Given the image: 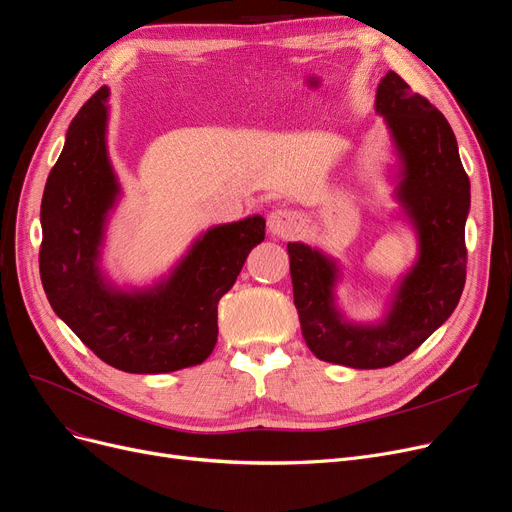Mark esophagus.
<instances>
[{"mask_svg": "<svg viewBox=\"0 0 512 512\" xmlns=\"http://www.w3.org/2000/svg\"><path fill=\"white\" fill-rule=\"evenodd\" d=\"M268 226L280 238H293L303 230V217L295 209H276L268 217Z\"/></svg>", "mask_w": 512, "mask_h": 512, "instance_id": "1", "label": "esophagus"}]
</instances>
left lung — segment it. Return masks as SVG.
Returning a JSON list of instances; mask_svg holds the SVG:
<instances>
[{"label":"left lung","instance_id":"left-lung-1","mask_svg":"<svg viewBox=\"0 0 512 512\" xmlns=\"http://www.w3.org/2000/svg\"><path fill=\"white\" fill-rule=\"evenodd\" d=\"M376 110L385 117L402 159L397 201L420 242L418 261L399 284L385 322H345L332 297L337 263L303 242H288L295 307L307 347L324 362L362 370L402 362L452 316L466 280L464 224L471 207V182L446 117L393 71L376 90Z\"/></svg>","mask_w":512,"mask_h":512}]
</instances>
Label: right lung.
<instances>
[{
	"label": "right lung",
	"mask_w": 512,
	"mask_h": 512,
	"mask_svg": "<svg viewBox=\"0 0 512 512\" xmlns=\"http://www.w3.org/2000/svg\"><path fill=\"white\" fill-rule=\"evenodd\" d=\"M100 90L73 119L41 198L39 274L56 314L102 362L133 374L196 366L217 343V303L234 286L265 219L253 215L198 238L173 274L146 291L104 282L98 257L119 184L106 154Z\"/></svg>",
	"instance_id": "1"
}]
</instances>
